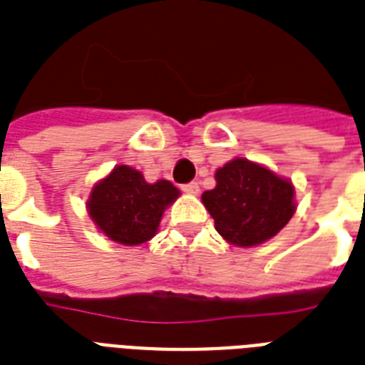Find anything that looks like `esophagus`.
<instances>
[{
	"label": "esophagus",
	"instance_id": "esophagus-1",
	"mask_svg": "<svg viewBox=\"0 0 365 365\" xmlns=\"http://www.w3.org/2000/svg\"><path fill=\"white\" fill-rule=\"evenodd\" d=\"M182 191H185L187 195H199L200 187L197 182H189L185 183V185H182Z\"/></svg>",
	"mask_w": 365,
	"mask_h": 365
}]
</instances>
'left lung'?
Masks as SVG:
<instances>
[{
  "label": "left lung",
  "instance_id": "1",
  "mask_svg": "<svg viewBox=\"0 0 365 365\" xmlns=\"http://www.w3.org/2000/svg\"><path fill=\"white\" fill-rule=\"evenodd\" d=\"M294 193L289 180L239 157L217 168L216 187L202 193V205L223 239L250 248L272 239L292 220Z\"/></svg>",
  "mask_w": 365,
  "mask_h": 365
}]
</instances>
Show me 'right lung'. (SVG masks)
<instances>
[{"label": "right lung", "instance_id": "obj_1", "mask_svg": "<svg viewBox=\"0 0 365 365\" xmlns=\"http://www.w3.org/2000/svg\"><path fill=\"white\" fill-rule=\"evenodd\" d=\"M178 197L180 191L170 182L148 183L142 172L119 165L94 185L87 208L88 216L106 237L136 246L153 239L163 212Z\"/></svg>", "mask_w": 365, "mask_h": 365}]
</instances>
